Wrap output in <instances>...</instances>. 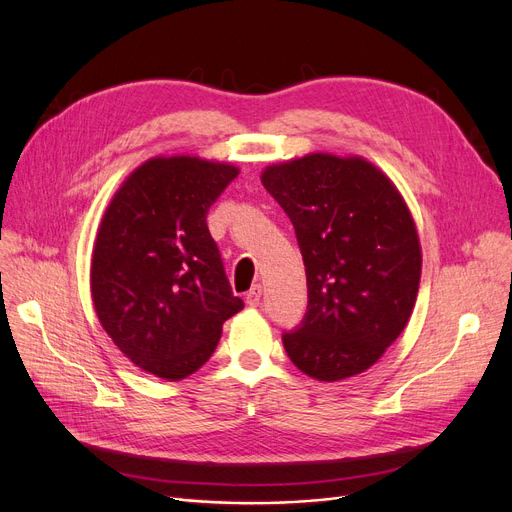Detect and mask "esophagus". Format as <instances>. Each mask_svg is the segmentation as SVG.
I'll list each match as a JSON object with an SVG mask.
<instances>
[{
	"instance_id": "34e87169",
	"label": "esophagus",
	"mask_w": 512,
	"mask_h": 512,
	"mask_svg": "<svg viewBox=\"0 0 512 512\" xmlns=\"http://www.w3.org/2000/svg\"><path fill=\"white\" fill-rule=\"evenodd\" d=\"M261 294H263V288H261L259 284H255V286L247 292V297H245V299H247V305H249V307H257V305L261 303Z\"/></svg>"
}]
</instances>
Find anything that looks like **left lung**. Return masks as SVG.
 <instances>
[{"label": "left lung", "mask_w": 512, "mask_h": 512, "mask_svg": "<svg viewBox=\"0 0 512 512\" xmlns=\"http://www.w3.org/2000/svg\"><path fill=\"white\" fill-rule=\"evenodd\" d=\"M307 274V313L282 334L290 361L319 382L351 378L405 330L421 278L411 211L363 157L311 153L265 168Z\"/></svg>", "instance_id": "left-lung-1"}]
</instances>
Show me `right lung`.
<instances>
[{
    "instance_id": "right-lung-1",
    "label": "right lung",
    "mask_w": 512,
    "mask_h": 512,
    "mask_svg": "<svg viewBox=\"0 0 512 512\" xmlns=\"http://www.w3.org/2000/svg\"><path fill=\"white\" fill-rule=\"evenodd\" d=\"M238 168L153 157L134 170L101 220L91 294L103 330L141 369L170 382L195 373L245 303L230 288L207 211Z\"/></svg>"
}]
</instances>
